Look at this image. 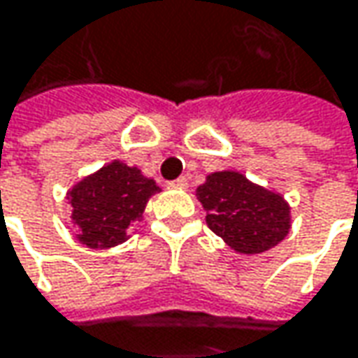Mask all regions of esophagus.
I'll use <instances>...</instances> for the list:
<instances>
[{"mask_svg":"<svg viewBox=\"0 0 358 358\" xmlns=\"http://www.w3.org/2000/svg\"><path fill=\"white\" fill-rule=\"evenodd\" d=\"M170 186H174V188H180V190H184V188H188V178H186V176H180L178 180L170 182Z\"/></svg>","mask_w":358,"mask_h":358,"instance_id":"esophagus-1","label":"esophagus"}]
</instances>
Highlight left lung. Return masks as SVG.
<instances>
[{
  "label": "left lung",
  "instance_id": "left-lung-1",
  "mask_svg": "<svg viewBox=\"0 0 358 358\" xmlns=\"http://www.w3.org/2000/svg\"><path fill=\"white\" fill-rule=\"evenodd\" d=\"M196 199L207 211L209 229L240 254L266 252L291 229L289 203L234 170L209 174Z\"/></svg>",
  "mask_w": 358,
  "mask_h": 358
}]
</instances>
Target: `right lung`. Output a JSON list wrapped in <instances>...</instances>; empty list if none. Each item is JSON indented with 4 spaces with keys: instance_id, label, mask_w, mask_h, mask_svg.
<instances>
[{
    "instance_id": "add662e5",
    "label": "right lung",
    "mask_w": 358,
    "mask_h": 358,
    "mask_svg": "<svg viewBox=\"0 0 358 358\" xmlns=\"http://www.w3.org/2000/svg\"><path fill=\"white\" fill-rule=\"evenodd\" d=\"M155 192H159L155 180L118 159L85 176L67 192L78 240L94 250L122 244Z\"/></svg>"
}]
</instances>
